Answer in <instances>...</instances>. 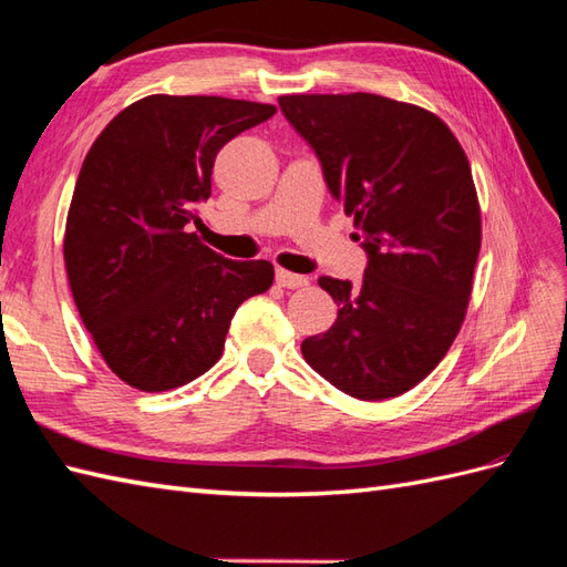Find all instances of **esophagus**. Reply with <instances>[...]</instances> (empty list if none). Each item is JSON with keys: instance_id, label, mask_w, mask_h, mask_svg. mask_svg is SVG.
Instances as JSON below:
<instances>
[{"instance_id": "obj_1", "label": "esophagus", "mask_w": 567, "mask_h": 567, "mask_svg": "<svg viewBox=\"0 0 567 567\" xmlns=\"http://www.w3.org/2000/svg\"><path fill=\"white\" fill-rule=\"evenodd\" d=\"M275 280H278V285L285 287V289H299V287L309 285L307 275H297V272H289V270H278Z\"/></svg>"}]
</instances>
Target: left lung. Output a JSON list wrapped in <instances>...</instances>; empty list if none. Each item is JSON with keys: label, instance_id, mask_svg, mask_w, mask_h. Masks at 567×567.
Here are the masks:
<instances>
[{"label": "left lung", "instance_id": "8db88e82", "mask_svg": "<svg viewBox=\"0 0 567 567\" xmlns=\"http://www.w3.org/2000/svg\"><path fill=\"white\" fill-rule=\"evenodd\" d=\"M369 254L361 285L318 278L338 321L301 342L309 367L357 400L408 393L457 338L482 249L470 159L433 112L373 93L280 95Z\"/></svg>", "mask_w": 567, "mask_h": 567}]
</instances>
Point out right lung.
Instances as JSON below:
<instances>
[{
    "label": "right lung",
    "mask_w": 567,
    "mask_h": 567,
    "mask_svg": "<svg viewBox=\"0 0 567 567\" xmlns=\"http://www.w3.org/2000/svg\"><path fill=\"white\" fill-rule=\"evenodd\" d=\"M275 105L148 95L85 155L66 215L64 266L83 326L143 393L192 383L223 357L239 303L270 289L268 260H229L192 231L215 155Z\"/></svg>",
    "instance_id": "right-lung-1"
}]
</instances>
